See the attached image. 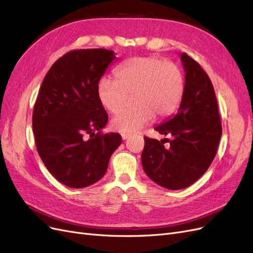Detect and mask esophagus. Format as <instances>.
<instances>
[{
    "instance_id": "1",
    "label": "esophagus",
    "mask_w": 253,
    "mask_h": 253,
    "mask_svg": "<svg viewBox=\"0 0 253 253\" xmlns=\"http://www.w3.org/2000/svg\"><path fill=\"white\" fill-rule=\"evenodd\" d=\"M121 137H122V139L126 140V139L128 138V137H131V134H128V133H122V134H121Z\"/></svg>"
}]
</instances>
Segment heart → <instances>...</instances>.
<instances>
[{
    "instance_id": "b5f03b06",
    "label": "heart",
    "mask_w": 253,
    "mask_h": 253,
    "mask_svg": "<svg viewBox=\"0 0 253 253\" xmlns=\"http://www.w3.org/2000/svg\"><path fill=\"white\" fill-rule=\"evenodd\" d=\"M115 79L98 82L99 102L111 114L125 109L128 97H134V109L112 119L111 126L121 133L139 131L155 118L170 116L179 106L185 91L180 67L157 57H134L115 70Z\"/></svg>"
}]
</instances>
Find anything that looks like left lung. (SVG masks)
<instances>
[{
    "label": "left lung",
    "instance_id": "1",
    "mask_svg": "<svg viewBox=\"0 0 253 253\" xmlns=\"http://www.w3.org/2000/svg\"><path fill=\"white\" fill-rule=\"evenodd\" d=\"M185 91L174 116L155 127L164 140L144 137L143 170L157 185L179 190L194 183L208 170L221 137L218 105L209 76L194 59L181 53Z\"/></svg>",
    "mask_w": 253,
    "mask_h": 253
}]
</instances>
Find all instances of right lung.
Returning a JSON list of instances; mask_svg holds the SVG:
<instances>
[{
	"mask_svg": "<svg viewBox=\"0 0 253 253\" xmlns=\"http://www.w3.org/2000/svg\"><path fill=\"white\" fill-rule=\"evenodd\" d=\"M113 50L76 49L51 65L39 89L33 113L37 151L58 181L85 188L100 180L122 138L103 134L108 114L97 85L112 61Z\"/></svg>",
	"mask_w": 253,
	"mask_h": 253,
	"instance_id": "right-lung-1",
	"label": "right lung"
}]
</instances>
